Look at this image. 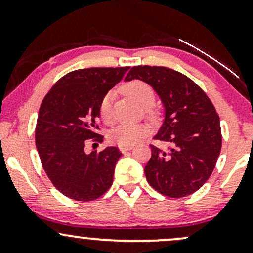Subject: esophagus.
<instances>
[{
	"label": "esophagus",
	"mask_w": 253,
	"mask_h": 253,
	"mask_svg": "<svg viewBox=\"0 0 253 253\" xmlns=\"http://www.w3.org/2000/svg\"><path fill=\"white\" fill-rule=\"evenodd\" d=\"M119 149H120V151H121V152H123V153H126L127 151L132 150L133 146H120V147H119Z\"/></svg>",
	"instance_id": "1"
}]
</instances>
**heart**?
<instances>
[{
    "label": "heart",
    "instance_id": "b5f03b06",
    "mask_svg": "<svg viewBox=\"0 0 253 253\" xmlns=\"http://www.w3.org/2000/svg\"><path fill=\"white\" fill-rule=\"evenodd\" d=\"M124 92L135 102L141 106H149L155 98V90L149 83L140 80H133L124 85ZM114 98V92L108 91L104 95L100 103V115L104 123H110L113 119L112 102ZM149 114H152V110L146 107ZM147 126L144 124H119L110 129L108 138L112 143L118 144L119 146H132L136 141L140 140L146 134Z\"/></svg>",
    "mask_w": 253,
    "mask_h": 253
}]
</instances>
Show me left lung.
<instances>
[{"instance_id":"left-lung-1","label":"left lung","mask_w":253,"mask_h":253,"mask_svg":"<svg viewBox=\"0 0 253 253\" xmlns=\"http://www.w3.org/2000/svg\"><path fill=\"white\" fill-rule=\"evenodd\" d=\"M134 78L149 83L161 97L165 119L155 139L171 145L168 151L150 145L152 155L144 169L147 182L172 199L195 193L211 177L221 151L215 107L194 81L172 69L133 66L125 80Z\"/></svg>"}]
</instances>
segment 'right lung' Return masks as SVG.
Returning a JSON list of instances; mask_svg holds the SVG:
<instances>
[{
    "label": "right lung",
    "mask_w": 253,
    "mask_h": 253,
    "mask_svg": "<svg viewBox=\"0 0 253 253\" xmlns=\"http://www.w3.org/2000/svg\"><path fill=\"white\" fill-rule=\"evenodd\" d=\"M129 66L89 68L66 74L43 97L36 126V145L42 168L63 195L82 202L102 196L113 184L121 152L106 147L86 155L91 141L102 143L97 134L100 103L123 80Z\"/></svg>",
    "instance_id": "add662e5"
}]
</instances>
